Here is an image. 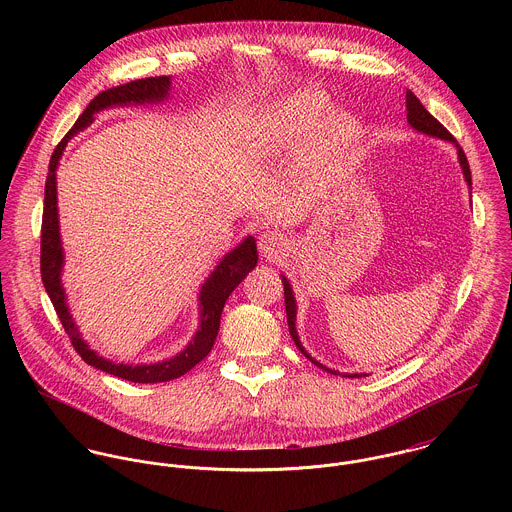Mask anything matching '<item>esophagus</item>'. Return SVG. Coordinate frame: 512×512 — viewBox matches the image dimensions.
I'll return each mask as SVG.
<instances>
[{"instance_id": "obj_1", "label": "esophagus", "mask_w": 512, "mask_h": 512, "mask_svg": "<svg viewBox=\"0 0 512 512\" xmlns=\"http://www.w3.org/2000/svg\"><path fill=\"white\" fill-rule=\"evenodd\" d=\"M258 246L268 262H278L286 252V236L280 230H266L260 234Z\"/></svg>"}]
</instances>
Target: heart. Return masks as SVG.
<instances>
[{"label":"heart","mask_w":512,"mask_h":512,"mask_svg":"<svg viewBox=\"0 0 512 512\" xmlns=\"http://www.w3.org/2000/svg\"><path fill=\"white\" fill-rule=\"evenodd\" d=\"M333 111V100L321 90H297L280 100L254 126L250 146L258 155L301 149L309 142L305 183L309 189L327 187L359 140L353 116Z\"/></svg>","instance_id":"obj_1"}]
</instances>
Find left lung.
Masks as SVG:
<instances>
[{
    "label": "left lung",
    "instance_id": "8db88e82",
    "mask_svg": "<svg viewBox=\"0 0 512 512\" xmlns=\"http://www.w3.org/2000/svg\"><path fill=\"white\" fill-rule=\"evenodd\" d=\"M406 110H408V122H410V126L412 128H416L418 132H424V134H428V136H436L439 140H447V142H453L455 146H457V153H459V163H461V167H463V173H465V179H467V183L471 185V169H469V163H467V157H465V153H463V149L459 147V144L455 142V138L439 124L438 120L424 108V104L408 90L406 92ZM284 297H286V313H288V325H290V333H292V339L295 341V345H297V349L313 363V365L321 366L323 370H327V372H333V374H339V372H335V370H331V368H327V366L319 365L317 361H313L307 353H305V349L301 347V343H299V337H297V331H295V299H293L292 288H290V282L284 278ZM355 376H359V374H353V378ZM361 376H366V374H361Z\"/></svg>",
    "mask_w": 512,
    "mask_h": 512
}]
</instances>
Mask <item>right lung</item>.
Instances as JSON below:
<instances>
[{
    "mask_svg": "<svg viewBox=\"0 0 512 512\" xmlns=\"http://www.w3.org/2000/svg\"><path fill=\"white\" fill-rule=\"evenodd\" d=\"M169 90V78L167 76H149L142 80H134L116 88H108L100 92L86 110L78 116L69 134L55 147L51 161H49V175L45 181V207H43V222H41V280L49 293L55 311L65 327V333L69 335L73 343L74 351L82 357L84 363L96 366L108 374H114L118 378L130 380V382H167L173 380L185 372H189L195 365H199L213 349L217 333H219L220 315L222 307L232 290L246 278L250 270H254L258 262L256 252V240L246 238L238 248H234L230 254L224 256V260L217 266V270L211 274V278L205 282L201 290V327L193 339V343L175 359L159 363V365L126 366L114 365L110 361H104L94 351L88 349V345L80 339L76 327H74L69 307L65 303V292L61 288V268H63V248H61V236H59V219H57V183H55V169L59 163V157L67 142L82 128H86L92 122V116L98 110L120 106V104H144L163 100Z\"/></svg>",
    "mask_w": 512,
    "mask_h": 512,
    "instance_id": "obj_1",
    "label": "right lung"
}]
</instances>
